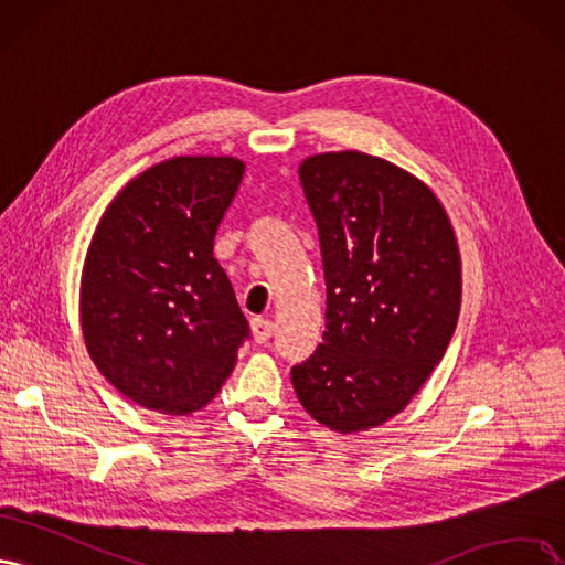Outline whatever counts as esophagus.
Returning a JSON list of instances; mask_svg holds the SVG:
<instances>
[{"label": "esophagus", "mask_w": 565, "mask_h": 565, "mask_svg": "<svg viewBox=\"0 0 565 565\" xmlns=\"http://www.w3.org/2000/svg\"><path fill=\"white\" fill-rule=\"evenodd\" d=\"M250 331H253V338H256V342L263 344L271 338V333H275V323H271L265 317H256V319H250Z\"/></svg>", "instance_id": "1"}]
</instances>
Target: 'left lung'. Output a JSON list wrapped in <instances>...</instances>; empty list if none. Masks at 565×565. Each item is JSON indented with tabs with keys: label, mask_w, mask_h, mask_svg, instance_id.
<instances>
[{
	"label": "left lung",
	"mask_w": 565,
	"mask_h": 565,
	"mask_svg": "<svg viewBox=\"0 0 565 565\" xmlns=\"http://www.w3.org/2000/svg\"><path fill=\"white\" fill-rule=\"evenodd\" d=\"M319 232L326 331L290 369L305 411L340 434L404 411L460 315V253L439 199L394 163L329 152L300 163Z\"/></svg>",
	"instance_id": "1"
}]
</instances>
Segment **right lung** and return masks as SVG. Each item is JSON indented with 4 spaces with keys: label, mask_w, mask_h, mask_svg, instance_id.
Returning a JSON list of instances; mask_svg holds the SVG:
<instances>
[{
    "label": "right lung",
    "mask_w": 565,
    "mask_h": 565,
    "mask_svg": "<svg viewBox=\"0 0 565 565\" xmlns=\"http://www.w3.org/2000/svg\"><path fill=\"white\" fill-rule=\"evenodd\" d=\"M232 157H175L107 206L82 275V331L98 371L131 402L169 415L204 408L250 338L217 225L239 190Z\"/></svg>",
    "instance_id": "1"
}]
</instances>
